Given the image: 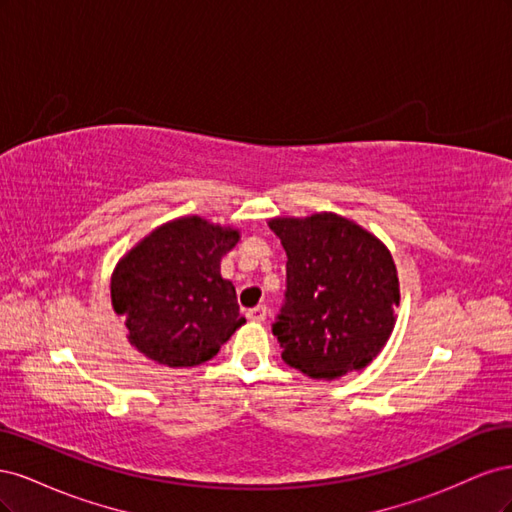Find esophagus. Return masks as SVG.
Listing matches in <instances>:
<instances>
[{
  "label": "esophagus",
  "instance_id": "obj_1",
  "mask_svg": "<svg viewBox=\"0 0 512 512\" xmlns=\"http://www.w3.org/2000/svg\"><path fill=\"white\" fill-rule=\"evenodd\" d=\"M247 320H252V322H265V320H267V307H265V305L252 307L250 312H247Z\"/></svg>",
  "mask_w": 512,
  "mask_h": 512
}]
</instances>
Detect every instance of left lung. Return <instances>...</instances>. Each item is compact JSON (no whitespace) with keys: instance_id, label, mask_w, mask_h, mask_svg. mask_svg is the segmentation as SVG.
I'll return each instance as SVG.
<instances>
[{"instance_id":"obj_1","label":"left lung","mask_w":512,"mask_h":512,"mask_svg":"<svg viewBox=\"0 0 512 512\" xmlns=\"http://www.w3.org/2000/svg\"><path fill=\"white\" fill-rule=\"evenodd\" d=\"M286 250V294L273 322L286 365L335 380L376 359L395 327L399 280L391 252L337 213L275 218Z\"/></svg>"}]
</instances>
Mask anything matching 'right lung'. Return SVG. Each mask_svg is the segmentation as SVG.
Segmentation results:
<instances>
[{
    "mask_svg": "<svg viewBox=\"0 0 512 512\" xmlns=\"http://www.w3.org/2000/svg\"><path fill=\"white\" fill-rule=\"evenodd\" d=\"M237 241L239 230L188 215L149 232L117 262L111 299L138 352L166 367H194L220 352L245 322L235 286L220 273Z\"/></svg>",
    "mask_w": 512,
    "mask_h": 512,
    "instance_id": "add662e5",
    "label": "right lung"
}]
</instances>
